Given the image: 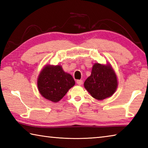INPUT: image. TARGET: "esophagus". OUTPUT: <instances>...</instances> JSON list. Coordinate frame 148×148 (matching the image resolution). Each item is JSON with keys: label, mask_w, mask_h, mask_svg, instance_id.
<instances>
[{"label": "esophagus", "mask_w": 148, "mask_h": 148, "mask_svg": "<svg viewBox=\"0 0 148 148\" xmlns=\"http://www.w3.org/2000/svg\"><path fill=\"white\" fill-rule=\"evenodd\" d=\"M76 83H77V84H78V85H79V86H81V85L83 84V80H82V79L77 80Z\"/></svg>", "instance_id": "1"}]
</instances>
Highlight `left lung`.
Segmentation results:
<instances>
[{"mask_svg":"<svg viewBox=\"0 0 148 148\" xmlns=\"http://www.w3.org/2000/svg\"><path fill=\"white\" fill-rule=\"evenodd\" d=\"M117 76L111 65L95 63L84 87L93 98L102 101L111 97L117 87Z\"/></svg>","mask_w":148,"mask_h":148,"instance_id":"1","label":"left lung"}]
</instances>
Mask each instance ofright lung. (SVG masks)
<instances>
[{
  "mask_svg": "<svg viewBox=\"0 0 148 148\" xmlns=\"http://www.w3.org/2000/svg\"><path fill=\"white\" fill-rule=\"evenodd\" d=\"M74 84L73 77L65 72L61 65H46L37 80L40 93L46 99L53 102L62 99Z\"/></svg>",
  "mask_w": 148,
  "mask_h": 148,
  "instance_id": "obj_1",
  "label": "right lung"
}]
</instances>
